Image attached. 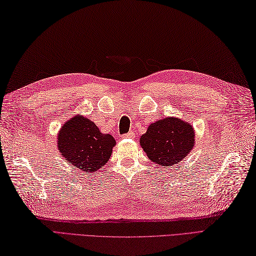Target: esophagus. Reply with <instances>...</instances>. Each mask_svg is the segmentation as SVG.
Returning <instances> with one entry per match:
<instances>
[{"label": "esophagus", "instance_id": "34e87169", "mask_svg": "<svg viewBox=\"0 0 256 256\" xmlns=\"http://www.w3.org/2000/svg\"><path fill=\"white\" fill-rule=\"evenodd\" d=\"M134 132H128V134H122V138H134Z\"/></svg>", "mask_w": 256, "mask_h": 256}]
</instances>
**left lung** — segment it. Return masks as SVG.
Wrapping results in <instances>:
<instances>
[{"instance_id":"left-lung-1","label":"left lung","mask_w":256,"mask_h":256,"mask_svg":"<svg viewBox=\"0 0 256 256\" xmlns=\"http://www.w3.org/2000/svg\"><path fill=\"white\" fill-rule=\"evenodd\" d=\"M194 129L176 117H166L148 126L140 144L148 158L160 166L179 164L194 146Z\"/></svg>"}]
</instances>
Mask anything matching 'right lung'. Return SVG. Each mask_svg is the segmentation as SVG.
<instances>
[{
	"label": "right lung",
	"instance_id": "right-lung-1",
	"mask_svg": "<svg viewBox=\"0 0 256 256\" xmlns=\"http://www.w3.org/2000/svg\"><path fill=\"white\" fill-rule=\"evenodd\" d=\"M115 139L102 134L89 118L76 115L67 120L58 136V148L68 163L82 172L98 170L108 162Z\"/></svg>",
	"mask_w": 256,
	"mask_h": 256
}]
</instances>
